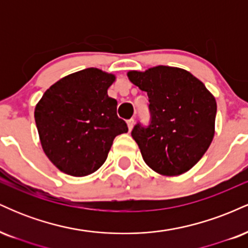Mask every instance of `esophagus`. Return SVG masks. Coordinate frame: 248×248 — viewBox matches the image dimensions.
<instances>
[{
	"instance_id": "1",
	"label": "esophagus",
	"mask_w": 248,
	"mask_h": 248,
	"mask_svg": "<svg viewBox=\"0 0 248 248\" xmlns=\"http://www.w3.org/2000/svg\"><path fill=\"white\" fill-rule=\"evenodd\" d=\"M134 124H135V120L134 119H129V120L127 121V126H128V129L132 130L133 127H134Z\"/></svg>"
}]
</instances>
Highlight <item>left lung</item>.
<instances>
[{
	"mask_svg": "<svg viewBox=\"0 0 248 248\" xmlns=\"http://www.w3.org/2000/svg\"><path fill=\"white\" fill-rule=\"evenodd\" d=\"M128 79L149 98L152 121L138 124L132 136L143 161L163 176L189 171L203 157L215 136L217 102L199 79L172 66L129 71Z\"/></svg>",
	"mask_w": 248,
	"mask_h": 248,
	"instance_id": "8db88e82",
	"label": "left lung"
}]
</instances>
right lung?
Wrapping results in <instances>:
<instances>
[{
  "mask_svg": "<svg viewBox=\"0 0 248 248\" xmlns=\"http://www.w3.org/2000/svg\"><path fill=\"white\" fill-rule=\"evenodd\" d=\"M115 76L90 67L58 80L35 108L43 150L62 172L81 177L106 161L115 136L128 127L116 115L115 99L107 90Z\"/></svg>",
  "mask_w": 248,
  "mask_h": 248,
  "instance_id": "obj_1",
  "label": "right lung"
}]
</instances>
